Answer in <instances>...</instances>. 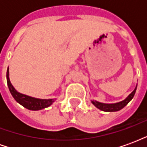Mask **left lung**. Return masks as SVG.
I'll list each match as a JSON object with an SVG mask.
<instances>
[{
    "label": "left lung",
    "mask_w": 147,
    "mask_h": 147,
    "mask_svg": "<svg viewBox=\"0 0 147 147\" xmlns=\"http://www.w3.org/2000/svg\"><path fill=\"white\" fill-rule=\"evenodd\" d=\"M136 88H137V86H136L135 90L130 94L126 99H124L123 101L118 102V103H115V104H105V103H101V102H96V101L95 102L92 101V103L95 105L97 108L102 111H105V112H116V111H119L121 109H123L125 105H127V103L133 98V97H134L135 94H136Z\"/></svg>",
    "instance_id": "8db88e82"
}]
</instances>
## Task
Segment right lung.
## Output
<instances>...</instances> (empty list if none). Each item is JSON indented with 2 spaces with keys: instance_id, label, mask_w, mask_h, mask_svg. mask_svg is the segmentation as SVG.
<instances>
[{
  "instance_id": "1",
  "label": "right lung",
  "mask_w": 147,
  "mask_h": 147,
  "mask_svg": "<svg viewBox=\"0 0 147 147\" xmlns=\"http://www.w3.org/2000/svg\"><path fill=\"white\" fill-rule=\"evenodd\" d=\"M7 83H8V89L10 90L12 97L14 98L15 100L20 103L21 105H23L25 108L28 109L30 110H40L42 109H45L49 107V105H52V103L54 102L53 99H38L34 98L30 96L25 95L23 94H20L15 89L13 86L11 85L10 80H9V71H8V67L7 69Z\"/></svg>"
}]
</instances>
